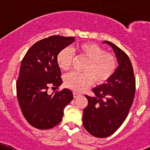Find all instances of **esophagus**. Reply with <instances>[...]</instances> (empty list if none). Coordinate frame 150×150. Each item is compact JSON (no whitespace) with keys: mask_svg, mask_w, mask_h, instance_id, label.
Here are the masks:
<instances>
[{"mask_svg":"<svg viewBox=\"0 0 150 150\" xmlns=\"http://www.w3.org/2000/svg\"><path fill=\"white\" fill-rule=\"evenodd\" d=\"M78 96H79V94H78V93H75V92H73V97H74V98L78 97Z\"/></svg>","mask_w":150,"mask_h":150,"instance_id":"34e87169","label":"esophagus"}]
</instances>
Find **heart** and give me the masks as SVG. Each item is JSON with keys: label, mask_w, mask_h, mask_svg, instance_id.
Masks as SVG:
<instances>
[{"label": "heart", "mask_w": 150, "mask_h": 150, "mask_svg": "<svg viewBox=\"0 0 150 150\" xmlns=\"http://www.w3.org/2000/svg\"><path fill=\"white\" fill-rule=\"evenodd\" d=\"M78 58L87 60L83 68V73L72 72L64 77L67 88L78 92L83 91L93 82L102 85L107 83L115 73L117 60L115 56L106 52L105 49L93 43H84L75 49ZM75 54L69 48H64L57 55V63L62 70L67 71L72 67Z\"/></svg>", "instance_id": "obj_1"}]
</instances>
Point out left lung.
I'll use <instances>...</instances> for the list:
<instances>
[{"label": "left lung", "instance_id": "8db88e82", "mask_svg": "<svg viewBox=\"0 0 150 150\" xmlns=\"http://www.w3.org/2000/svg\"><path fill=\"white\" fill-rule=\"evenodd\" d=\"M119 66L108 83L93 89L96 97L86 95L87 107L83 110V124L91 135L104 138L114 134L128 116L135 96L136 80L129 57L110 41Z\"/></svg>", "mask_w": 150, "mask_h": 150}]
</instances>
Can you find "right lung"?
Listing matches in <instances>:
<instances>
[{
  "label": "right lung",
  "instance_id": "add662e5",
  "mask_svg": "<svg viewBox=\"0 0 150 150\" xmlns=\"http://www.w3.org/2000/svg\"><path fill=\"white\" fill-rule=\"evenodd\" d=\"M74 40V37L50 36L33 44L22 59L16 95L24 117L35 128L45 130L58 125L73 98L67 88L51 95L47 91L50 86L57 88L62 83L57 55Z\"/></svg>",
  "mask_w": 150,
  "mask_h": 150
}]
</instances>
